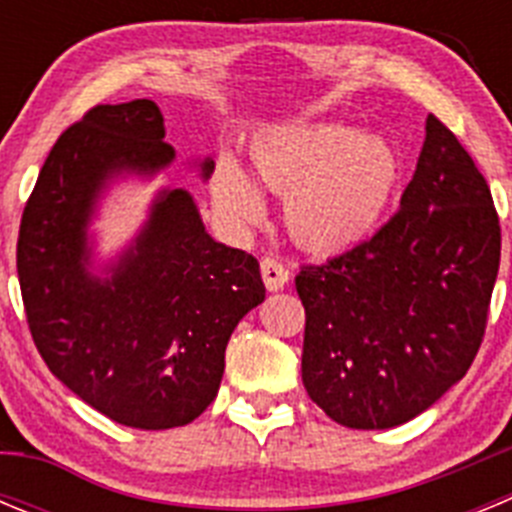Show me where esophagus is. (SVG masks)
<instances>
[{
    "label": "esophagus",
    "instance_id": "1",
    "mask_svg": "<svg viewBox=\"0 0 512 512\" xmlns=\"http://www.w3.org/2000/svg\"><path fill=\"white\" fill-rule=\"evenodd\" d=\"M261 277H264L269 292H279L289 282V271L277 259H264L261 261Z\"/></svg>",
    "mask_w": 512,
    "mask_h": 512
}]
</instances>
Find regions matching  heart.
Here are the masks:
<instances>
[{
	"instance_id": "b5f03b06",
	"label": "heart",
	"mask_w": 512,
	"mask_h": 512,
	"mask_svg": "<svg viewBox=\"0 0 512 512\" xmlns=\"http://www.w3.org/2000/svg\"><path fill=\"white\" fill-rule=\"evenodd\" d=\"M251 176L223 156L210 176L217 212L235 228L266 215L259 187L284 197V225L300 248L336 256L377 233L402 179L397 148L341 122L282 125L251 143Z\"/></svg>"
}]
</instances>
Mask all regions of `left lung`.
<instances>
[{
    "label": "left lung",
    "mask_w": 512,
    "mask_h": 512,
    "mask_svg": "<svg viewBox=\"0 0 512 512\" xmlns=\"http://www.w3.org/2000/svg\"><path fill=\"white\" fill-rule=\"evenodd\" d=\"M500 266L485 176L428 115L400 210L374 238L302 266V382L328 418L384 431L425 413L472 366Z\"/></svg>",
    "instance_id": "1"
}]
</instances>
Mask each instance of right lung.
Wrapping results in <instances>:
<instances>
[{
	"instance_id": "right-lung-1",
	"label": "right lung",
	"mask_w": 512,
	"mask_h": 512,
	"mask_svg": "<svg viewBox=\"0 0 512 512\" xmlns=\"http://www.w3.org/2000/svg\"><path fill=\"white\" fill-rule=\"evenodd\" d=\"M151 99L97 104L51 148L27 200L17 274L40 356L74 395L140 431L192 423L215 400L235 325L266 297L259 261L217 243L184 187H161L115 259L92 223L112 184L176 158ZM210 179V156L189 161Z\"/></svg>"
}]
</instances>
